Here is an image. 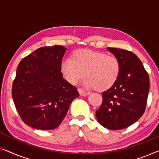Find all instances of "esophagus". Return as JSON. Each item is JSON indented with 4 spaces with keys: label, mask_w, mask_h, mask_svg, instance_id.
I'll list each match as a JSON object with an SVG mask.
<instances>
[{
    "label": "esophagus",
    "mask_w": 159,
    "mask_h": 159,
    "mask_svg": "<svg viewBox=\"0 0 159 159\" xmlns=\"http://www.w3.org/2000/svg\"><path fill=\"white\" fill-rule=\"evenodd\" d=\"M78 91H79L80 95H82V96H86V95H88L90 94V93L87 92V91L84 90L83 89H81V88L78 89Z\"/></svg>",
    "instance_id": "obj_1"
}]
</instances>
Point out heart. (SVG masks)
I'll use <instances>...</instances> for the list:
<instances>
[{
    "label": "heart",
    "mask_w": 159,
    "mask_h": 159,
    "mask_svg": "<svg viewBox=\"0 0 159 159\" xmlns=\"http://www.w3.org/2000/svg\"><path fill=\"white\" fill-rule=\"evenodd\" d=\"M60 70L71 84H77L84 75V85L104 91L111 88L118 80L120 62L116 56L104 52L80 49L72 52L70 58L62 61Z\"/></svg>",
    "instance_id": "obj_1"
}]
</instances>
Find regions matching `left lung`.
I'll use <instances>...</instances> for the list:
<instances>
[{"instance_id": "1", "label": "left lung", "mask_w": 159, "mask_h": 159, "mask_svg": "<svg viewBox=\"0 0 159 159\" xmlns=\"http://www.w3.org/2000/svg\"><path fill=\"white\" fill-rule=\"evenodd\" d=\"M120 62L118 80L102 93L103 102L95 111L97 120L109 129H125L136 122L146 108L149 76L135 54L119 48H108Z\"/></svg>"}]
</instances>
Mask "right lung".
Listing matches in <instances>:
<instances>
[{
	"label": "right lung",
	"mask_w": 159,
	"mask_h": 159,
	"mask_svg": "<svg viewBox=\"0 0 159 159\" xmlns=\"http://www.w3.org/2000/svg\"><path fill=\"white\" fill-rule=\"evenodd\" d=\"M66 48L42 47L21 61L12 97L21 119L38 129H53L66 116L77 88L63 78L60 65Z\"/></svg>",
	"instance_id": "right-lung-1"
}]
</instances>
